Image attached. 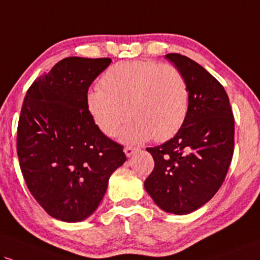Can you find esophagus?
<instances>
[{
	"instance_id": "34e87169",
	"label": "esophagus",
	"mask_w": 260,
	"mask_h": 260,
	"mask_svg": "<svg viewBox=\"0 0 260 260\" xmlns=\"http://www.w3.org/2000/svg\"><path fill=\"white\" fill-rule=\"evenodd\" d=\"M136 152H137V148H133V147L127 146V147H125V148H124V153H125V155L127 156V158H130V156Z\"/></svg>"
}]
</instances>
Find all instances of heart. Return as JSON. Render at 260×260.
Returning a JSON list of instances; mask_svg holds the SVG:
<instances>
[{
	"mask_svg": "<svg viewBox=\"0 0 260 260\" xmlns=\"http://www.w3.org/2000/svg\"><path fill=\"white\" fill-rule=\"evenodd\" d=\"M102 88L86 95V108L102 134L121 133L125 143L139 145L154 137L172 139L187 119L190 92L181 70L155 61H124L113 65L101 78Z\"/></svg>",
	"mask_w": 260,
	"mask_h": 260,
	"instance_id": "heart-1",
	"label": "heart"
}]
</instances>
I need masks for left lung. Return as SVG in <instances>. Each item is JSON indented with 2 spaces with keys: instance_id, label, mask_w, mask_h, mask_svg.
I'll return each mask as SVG.
<instances>
[{
  "instance_id": "1",
  "label": "left lung",
  "mask_w": 260,
  "mask_h": 260,
  "mask_svg": "<svg viewBox=\"0 0 260 260\" xmlns=\"http://www.w3.org/2000/svg\"><path fill=\"white\" fill-rule=\"evenodd\" d=\"M165 56L184 75L190 101L182 129L147 148L154 169L145 188L165 212L187 214L210 201L225 179L234 153V115L223 85L203 66L181 54Z\"/></svg>"
}]
</instances>
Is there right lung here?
Here are the masks:
<instances>
[{
	"label": "right lung",
	"mask_w": 260,
	"mask_h": 260,
	"mask_svg": "<svg viewBox=\"0 0 260 260\" xmlns=\"http://www.w3.org/2000/svg\"><path fill=\"white\" fill-rule=\"evenodd\" d=\"M110 57L62 59L32 83L22 104L17 150L26 185L46 212L81 222L100 205L111 175L126 160L86 108L89 86Z\"/></svg>",
	"instance_id": "1"
}]
</instances>
